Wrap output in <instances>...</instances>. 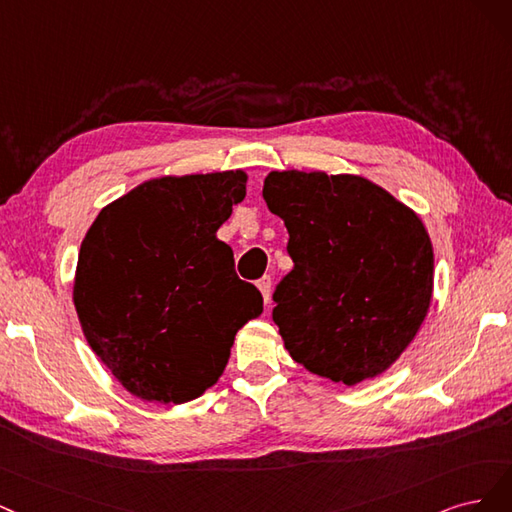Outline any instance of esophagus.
I'll use <instances>...</instances> for the list:
<instances>
[{
    "instance_id": "34e87169",
    "label": "esophagus",
    "mask_w": 512,
    "mask_h": 512,
    "mask_svg": "<svg viewBox=\"0 0 512 512\" xmlns=\"http://www.w3.org/2000/svg\"><path fill=\"white\" fill-rule=\"evenodd\" d=\"M257 287H259V291H261V295H263V302H270V293H272V278L270 276H263L259 283H257Z\"/></svg>"
}]
</instances>
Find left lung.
I'll use <instances>...</instances> for the list:
<instances>
[{
  "instance_id": "obj_1",
  "label": "left lung",
  "mask_w": 512,
  "mask_h": 512,
  "mask_svg": "<svg viewBox=\"0 0 512 512\" xmlns=\"http://www.w3.org/2000/svg\"><path fill=\"white\" fill-rule=\"evenodd\" d=\"M263 200L289 232L272 319L293 361L349 387L389 370L432 304L419 214L364 176L317 170L270 172Z\"/></svg>"
}]
</instances>
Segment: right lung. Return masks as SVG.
<instances>
[{"instance_id": "obj_1", "label": "right lung", "mask_w": 512, "mask_h": 512, "mask_svg": "<svg viewBox=\"0 0 512 512\" xmlns=\"http://www.w3.org/2000/svg\"><path fill=\"white\" fill-rule=\"evenodd\" d=\"M244 170L161 176L110 202L80 244L72 300L93 353L136 398L185 404L223 374L263 310L217 238Z\"/></svg>"}]
</instances>
